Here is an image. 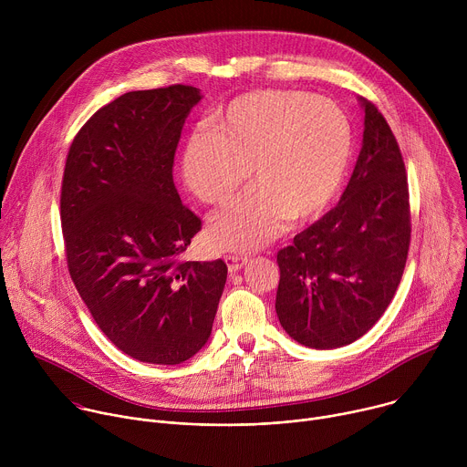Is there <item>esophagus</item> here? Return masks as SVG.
Segmentation results:
<instances>
[{
    "mask_svg": "<svg viewBox=\"0 0 467 467\" xmlns=\"http://www.w3.org/2000/svg\"><path fill=\"white\" fill-rule=\"evenodd\" d=\"M225 264H227L229 272L234 274V272L242 270L244 265L247 264V256H242V254H227V256H225Z\"/></svg>",
    "mask_w": 467,
    "mask_h": 467,
    "instance_id": "1",
    "label": "esophagus"
}]
</instances>
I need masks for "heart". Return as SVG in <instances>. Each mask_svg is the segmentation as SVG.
<instances>
[{
  "instance_id": "obj_1",
  "label": "heart",
  "mask_w": 467,
  "mask_h": 467,
  "mask_svg": "<svg viewBox=\"0 0 467 467\" xmlns=\"http://www.w3.org/2000/svg\"><path fill=\"white\" fill-rule=\"evenodd\" d=\"M353 155V130L338 103L297 90H256L218 109L186 140L181 173L216 213L209 242L223 251H251L279 236L288 222L321 214L342 186Z\"/></svg>"
}]
</instances>
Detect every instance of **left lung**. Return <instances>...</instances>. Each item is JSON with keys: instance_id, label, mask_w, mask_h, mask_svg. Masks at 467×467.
Instances as JSON below:
<instances>
[{"instance_id": "left-lung-1", "label": "left lung", "mask_w": 467, "mask_h": 467, "mask_svg": "<svg viewBox=\"0 0 467 467\" xmlns=\"http://www.w3.org/2000/svg\"><path fill=\"white\" fill-rule=\"evenodd\" d=\"M358 101L362 148L338 205L277 254L279 321L312 349L342 348L366 335L401 283L410 245L401 151L379 109Z\"/></svg>"}]
</instances>
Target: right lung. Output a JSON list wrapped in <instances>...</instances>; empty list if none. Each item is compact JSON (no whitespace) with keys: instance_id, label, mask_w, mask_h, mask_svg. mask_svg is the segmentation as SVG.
<instances>
[{"instance_id":"obj_1","label":"right lung","mask_w":467,"mask_h":467,"mask_svg":"<svg viewBox=\"0 0 467 467\" xmlns=\"http://www.w3.org/2000/svg\"><path fill=\"white\" fill-rule=\"evenodd\" d=\"M202 90H135L101 107L66 159L60 222L72 281L125 355L175 366L207 344L227 281L222 258L179 262L202 229L173 184V157Z\"/></svg>"}]
</instances>
